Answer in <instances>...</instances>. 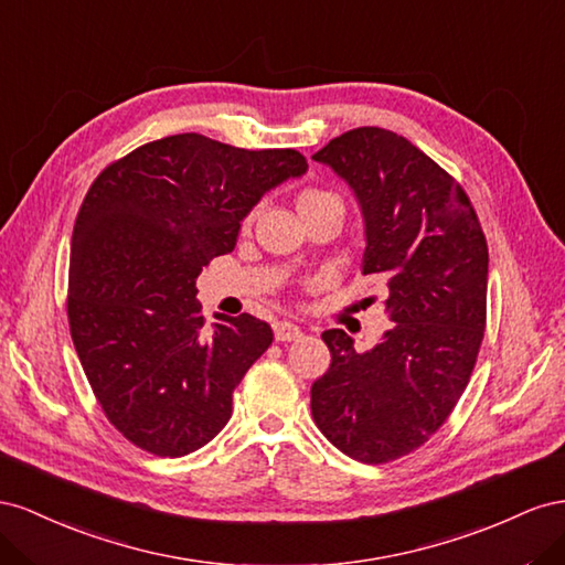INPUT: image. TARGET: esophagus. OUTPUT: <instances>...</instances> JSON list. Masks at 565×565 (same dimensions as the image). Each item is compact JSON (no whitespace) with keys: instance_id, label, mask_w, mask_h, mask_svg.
Instances as JSON below:
<instances>
[{"instance_id":"obj_1","label":"esophagus","mask_w":565,"mask_h":565,"mask_svg":"<svg viewBox=\"0 0 565 565\" xmlns=\"http://www.w3.org/2000/svg\"><path fill=\"white\" fill-rule=\"evenodd\" d=\"M300 335H302V329L296 327L294 321H277V324H274V338H277L279 343L298 341Z\"/></svg>"}]
</instances>
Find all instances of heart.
Returning a JSON list of instances; mask_svg holds the SVG:
<instances>
[{
    "label": "heart",
    "mask_w": 565,
    "mask_h": 565,
    "mask_svg": "<svg viewBox=\"0 0 565 565\" xmlns=\"http://www.w3.org/2000/svg\"><path fill=\"white\" fill-rule=\"evenodd\" d=\"M298 211L300 213H310V211H317V207H327V205H333V207H341L343 211V201L338 193L329 191V189H321V186H305L300 193H298ZM253 215L246 217V222H250Z\"/></svg>",
    "instance_id": "heart-1"
}]
</instances>
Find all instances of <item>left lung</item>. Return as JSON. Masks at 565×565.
<instances>
[{"mask_svg": "<svg viewBox=\"0 0 565 565\" xmlns=\"http://www.w3.org/2000/svg\"><path fill=\"white\" fill-rule=\"evenodd\" d=\"M350 184L364 215L362 274L385 286L393 329L366 352L343 329L321 333L329 372L312 418L364 463L422 447L469 385L488 317V241L461 184L412 141L358 127L312 156Z\"/></svg>", "mask_w": 565, "mask_h": 565, "instance_id": "obj_1", "label": "left lung"}]
</instances>
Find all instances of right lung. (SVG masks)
Instances as JSON below:
<instances>
[{
  "mask_svg": "<svg viewBox=\"0 0 565 565\" xmlns=\"http://www.w3.org/2000/svg\"><path fill=\"white\" fill-rule=\"evenodd\" d=\"M308 160L196 132L143 143L92 182L71 244L68 324L94 397L127 440L184 457L232 416L234 388L271 345L267 321L196 300L201 269L232 253L253 205Z\"/></svg>",
  "mask_w": 565,
  "mask_h": 565,
  "instance_id": "right-lung-1",
  "label": "right lung"
}]
</instances>
